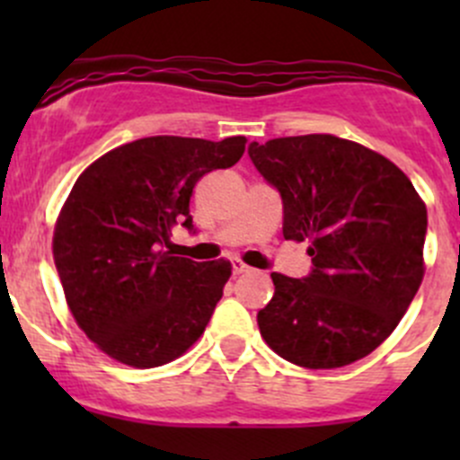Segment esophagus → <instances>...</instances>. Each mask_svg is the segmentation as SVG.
<instances>
[{
    "label": "esophagus",
    "mask_w": 460,
    "mask_h": 460,
    "mask_svg": "<svg viewBox=\"0 0 460 460\" xmlns=\"http://www.w3.org/2000/svg\"><path fill=\"white\" fill-rule=\"evenodd\" d=\"M231 264H234V273H235V276H243V273L252 271V267H249V264H244L243 260H234V262H231Z\"/></svg>",
    "instance_id": "34e87169"
}]
</instances>
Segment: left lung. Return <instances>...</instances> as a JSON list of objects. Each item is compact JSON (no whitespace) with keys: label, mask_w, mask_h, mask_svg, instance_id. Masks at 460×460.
<instances>
[{"label":"left lung","mask_w":460,"mask_h":460,"mask_svg":"<svg viewBox=\"0 0 460 460\" xmlns=\"http://www.w3.org/2000/svg\"><path fill=\"white\" fill-rule=\"evenodd\" d=\"M249 155L280 191L285 240H307L314 262L303 280L271 273L276 291L258 312L264 342L307 369L365 358L423 282L425 202L387 157L327 133L253 142Z\"/></svg>","instance_id":"8db88e82"}]
</instances>
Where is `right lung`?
I'll return each instance as SVG.
<instances>
[{"label": "right lung", "instance_id": "obj_1", "mask_svg": "<svg viewBox=\"0 0 460 460\" xmlns=\"http://www.w3.org/2000/svg\"><path fill=\"white\" fill-rule=\"evenodd\" d=\"M247 137L155 136L104 153L77 178L53 231V260L82 332L118 363L160 367L204 333L231 276L229 260L166 252L193 229V187L243 157Z\"/></svg>", "mask_w": 460, "mask_h": 460}]
</instances>
